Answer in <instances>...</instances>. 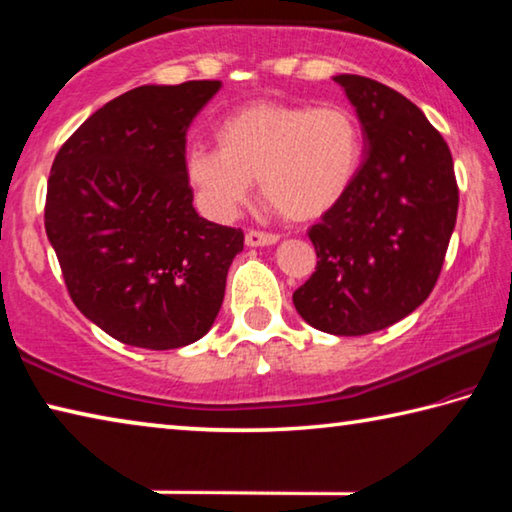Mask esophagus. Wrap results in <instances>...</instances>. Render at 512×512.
I'll return each mask as SVG.
<instances>
[{"label":"esophagus","mask_w":512,"mask_h":512,"mask_svg":"<svg viewBox=\"0 0 512 512\" xmlns=\"http://www.w3.org/2000/svg\"><path fill=\"white\" fill-rule=\"evenodd\" d=\"M277 235H273V232H264V230H248L246 232V244L248 246H273L277 244Z\"/></svg>","instance_id":"1"}]
</instances>
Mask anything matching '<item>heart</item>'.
<instances>
[{
  "mask_svg": "<svg viewBox=\"0 0 512 512\" xmlns=\"http://www.w3.org/2000/svg\"><path fill=\"white\" fill-rule=\"evenodd\" d=\"M216 142L189 146L185 176L221 221L246 205L253 180L287 219H318L348 196L366 153L359 117L339 103H248L219 121Z\"/></svg>",
  "mask_w": 512,
  "mask_h": 512,
  "instance_id": "obj_1",
  "label": "heart"
}]
</instances>
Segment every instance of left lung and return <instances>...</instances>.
Here are the masks:
<instances>
[{"mask_svg":"<svg viewBox=\"0 0 512 512\" xmlns=\"http://www.w3.org/2000/svg\"><path fill=\"white\" fill-rule=\"evenodd\" d=\"M334 81L357 108L368 151L348 196L309 228L318 264L293 305L320 332L363 336L429 298L456 225L458 187L447 142L415 103L366 76Z\"/></svg>","mask_w":512,"mask_h":512,"instance_id":"8db88e82","label":"left lung"}]
</instances>
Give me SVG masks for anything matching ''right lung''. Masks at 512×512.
Listing matches in <instances>:
<instances>
[{"label": "right lung", "instance_id": "right-lung-1", "mask_svg": "<svg viewBox=\"0 0 512 512\" xmlns=\"http://www.w3.org/2000/svg\"><path fill=\"white\" fill-rule=\"evenodd\" d=\"M221 81L142 85L76 128L51 164L45 230L69 298L126 345L183 348L219 314L244 232L198 216L187 128Z\"/></svg>", "mask_w": 512, "mask_h": 512}]
</instances>
